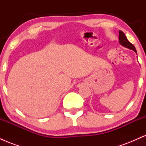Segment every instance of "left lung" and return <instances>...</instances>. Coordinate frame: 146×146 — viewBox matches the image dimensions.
<instances>
[{
    "mask_svg": "<svg viewBox=\"0 0 146 146\" xmlns=\"http://www.w3.org/2000/svg\"><path fill=\"white\" fill-rule=\"evenodd\" d=\"M119 44L122 45L123 46H124V47L128 48L129 49L133 50V51L137 53L136 48H135V46L128 40L126 36H125L123 32H122L121 31H119Z\"/></svg>",
    "mask_w": 146,
    "mask_h": 146,
    "instance_id": "1",
    "label": "left lung"
}]
</instances>
